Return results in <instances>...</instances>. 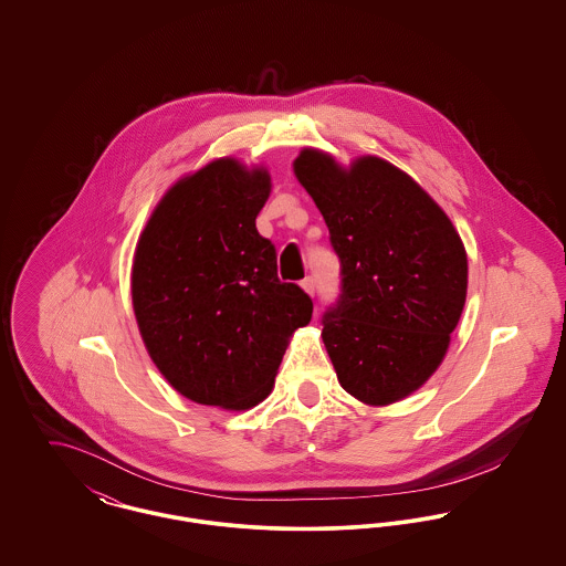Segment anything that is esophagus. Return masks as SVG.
<instances>
[{"instance_id": "1", "label": "esophagus", "mask_w": 566, "mask_h": 566, "mask_svg": "<svg viewBox=\"0 0 566 566\" xmlns=\"http://www.w3.org/2000/svg\"><path fill=\"white\" fill-rule=\"evenodd\" d=\"M301 289L310 296L316 295V282H314V277H305V280L301 282Z\"/></svg>"}]
</instances>
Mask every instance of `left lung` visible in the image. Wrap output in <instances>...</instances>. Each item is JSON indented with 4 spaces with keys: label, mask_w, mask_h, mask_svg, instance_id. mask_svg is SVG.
<instances>
[{
    "label": "left lung",
    "mask_w": 566,
    "mask_h": 566,
    "mask_svg": "<svg viewBox=\"0 0 566 566\" xmlns=\"http://www.w3.org/2000/svg\"><path fill=\"white\" fill-rule=\"evenodd\" d=\"M310 192L342 261V296L323 318L342 388L371 407L416 392L441 365L467 298V250L452 220L403 169L374 155L344 167L303 148Z\"/></svg>",
    "instance_id": "obj_1"
}]
</instances>
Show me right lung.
Returning <instances> with one entry per match:
<instances>
[{
  "label": "right lung",
  "mask_w": 566,
  "mask_h": 566,
  "mask_svg": "<svg viewBox=\"0 0 566 566\" xmlns=\"http://www.w3.org/2000/svg\"><path fill=\"white\" fill-rule=\"evenodd\" d=\"M263 165L220 157L167 190L135 245L132 301L142 342L182 397L243 411L265 401L312 298L277 280L256 231Z\"/></svg>",
  "instance_id": "right-lung-1"
}]
</instances>
